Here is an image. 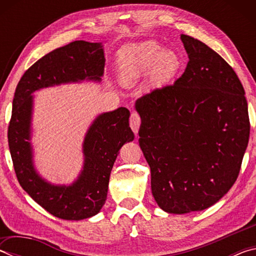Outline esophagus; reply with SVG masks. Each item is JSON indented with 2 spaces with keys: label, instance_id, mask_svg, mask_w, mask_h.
Wrapping results in <instances>:
<instances>
[{
  "label": "esophagus",
  "instance_id": "esophagus-1",
  "mask_svg": "<svg viewBox=\"0 0 256 256\" xmlns=\"http://www.w3.org/2000/svg\"><path fill=\"white\" fill-rule=\"evenodd\" d=\"M140 124H141V118L138 112H132L131 118H130V126H131L132 131L138 134V128H140Z\"/></svg>",
  "mask_w": 256,
  "mask_h": 256
}]
</instances>
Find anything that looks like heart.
<instances>
[{
  "label": "heart",
  "instance_id": "1",
  "mask_svg": "<svg viewBox=\"0 0 256 256\" xmlns=\"http://www.w3.org/2000/svg\"><path fill=\"white\" fill-rule=\"evenodd\" d=\"M180 68V58L172 50H162L156 42L128 46L120 50L118 70L126 84H136L149 73L154 84H162L174 76Z\"/></svg>",
  "mask_w": 256,
  "mask_h": 256
}]
</instances>
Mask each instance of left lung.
<instances>
[{"label": "left lung", "mask_w": 256, "mask_h": 256, "mask_svg": "<svg viewBox=\"0 0 256 256\" xmlns=\"http://www.w3.org/2000/svg\"><path fill=\"white\" fill-rule=\"evenodd\" d=\"M180 40L188 56L183 74L136 102L152 196L175 214L204 210L230 190L250 138L248 100L235 71L204 42Z\"/></svg>", "instance_id": "obj_1"}]
</instances>
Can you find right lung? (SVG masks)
I'll list each match as a JSON object with an SVG mask.
<instances>
[{
	"instance_id": "1",
	"label": "right lung",
	"mask_w": 256,
	"mask_h": 256,
	"mask_svg": "<svg viewBox=\"0 0 256 256\" xmlns=\"http://www.w3.org/2000/svg\"><path fill=\"white\" fill-rule=\"evenodd\" d=\"M105 68L102 42L76 40L52 50L30 66L16 86L8 140L19 183L32 200L58 218L82 220L105 204L110 172L120 149L134 140L130 110L120 107L97 116L84 141V168L71 185H54L38 175L30 144L32 94L82 80L100 81Z\"/></svg>"
}]
</instances>
